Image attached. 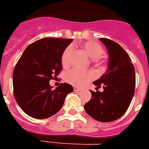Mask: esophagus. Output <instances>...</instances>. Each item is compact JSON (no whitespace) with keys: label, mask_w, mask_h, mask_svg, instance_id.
Returning <instances> with one entry per match:
<instances>
[{"label":"esophagus","mask_w":149,"mask_h":149,"mask_svg":"<svg viewBox=\"0 0 149 149\" xmlns=\"http://www.w3.org/2000/svg\"><path fill=\"white\" fill-rule=\"evenodd\" d=\"M81 88H78V87H76V86H74V92H79V91H81Z\"/></svg>","instance_id":"34e87169"}]
</instances>
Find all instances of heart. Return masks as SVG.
Masks as SVG:
<instances>
[{"label":"heart","mask_w":149,"mask_h":149,"mask_svg":"<svg viewBox=\"0 0 149 149\" xmlns=\"http://www.w3.org/2000/svg\"><path fill=\"white\" fill-rule=\"evenodd\" d=\"M83 50L87 54L89 58L95 60L96 63H101V57L104 54L103 48L99 44L93 42H88L83 45ZM74 53L73 46H68L63 51L62 55V64L64 67L69 66L71 63L72 56ZM94 75L91 72H82L77 69H72L68 72L65 76V80L68 83L72 84L74 86H81L87 81H91Z\"/></svg>","instance_id":"obj_1"}]
</instances>
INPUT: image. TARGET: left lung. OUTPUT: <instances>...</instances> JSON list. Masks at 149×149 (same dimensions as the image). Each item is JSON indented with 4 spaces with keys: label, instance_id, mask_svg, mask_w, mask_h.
Here are the masks:
<instances>
[{
    "label": "left lung",
    "instance_id": "obj_1",
    "mask_svg": "<svg viewBox=\"0 0 149 149\" xmlns=\"http://www.w3.org/2000/svg\"><path fill=\"white\" fill-rule=\"evenodd\" d=\"M108 51L107 70L93 82L96 92L84 104L88 115L98 122H110L119 119L130 106L135 91V68L129 55L118 43L108 39H99ZM102 86L103 92L98 91Z\"/></svg>",
    "mask_w": 149,
    "mask_h": 149
}]
</instances>
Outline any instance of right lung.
I'll return each mask as SVG.
<instances>
[{"mask_svg":"<svg viewBox=\"0 0 149 149\" xmlns=\"http://www.w3.org/2000/svg\"><path fill=\"white\" fill-rule=\"evenodd\" d=\"M72 39L44 38L29 45L13 72V93L26 114L47 119L62 108L73 86L64 83L53 89L49 81L59 74L62 55Z\"/></svg>","mask_w":149,"mask_h":149,"instance_id":"1","label":"right lung"}]
</instances>
